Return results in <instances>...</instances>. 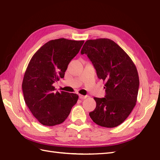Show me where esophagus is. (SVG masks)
<instances>
[{"label":"esophagus","mask_w":160,"mask_h":160,"mask_svg":"<svg viewBox=\"0 0 160 160\" xmlns=\"http://www.w3.org/2000/svg\"><path fill=\"white\" fill-rule=\"evenodd\" d=\"M88 97L87 95H79V98L81 99H84Z\"/></svg>","instance_id":"obj_1"}]
</instances>
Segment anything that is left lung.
Returning <instances> with one entry per match:
<instances>
[{
	"label": "left lung",
	"mask_w": 160,
	"mask_h": 160,
	"mask_svg": "<svg viewBox=\"0 0 160 160\" xmlns=\"http://www.w3.org/2000/svg\"><path fill=\"white\" fill-rule=\"evenodd\" d=\"M81 54L87 55L98 78L106 82L105 98H94L96 108L89 116L102 127H117L136 104L139 77L136 65L128 54L109 39L87 40Z\"/></svg>",
	"instance_id": "left-lung-1"
}]
</instances>
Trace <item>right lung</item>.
Wrapping results in <instances>:
<instances>
[{
  "instance_id": "right-lung-1",
  "label": "right lung",
  "mask_w": 160,
  "mask_h": 160,
  "mask_svg": "<svg viewBox=\"0 0 160 160\" xmlns=\"http://www.w3.org/2000/svg\"><path fill=\"white\" fill-rule=\"evenodd\" d=\"M84 42L65 38L49 41L28 63L22 84L24 101L43 125L64 122L78 99L77 94L56 91L53 83L64 78L69 63L79 52Z\"/></svg>"
}]
</instances>
